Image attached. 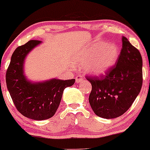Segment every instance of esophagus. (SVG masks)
Listing matches in <instances>:
<instances>
[{
    "label": "esophagus",
    "instance_id": "1",
    "mask_svg": "<svg viewBox=\"0 0 150 150\" xmlns=\"http://www.w3.org/2000/svg\"><path fill=\"white\" fill-rule=\"evenodd\" d=\"M84 80V78L83 76H81V75H78V76H77L76 78H75V80H76V83H82V82Z\"/></svg>",
    "mask_w": 150,
    "mask_h": 150
}]
</instances>
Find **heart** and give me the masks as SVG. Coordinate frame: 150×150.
<instances>
[{
  "label": "heart",
  "mask_w": 150,
  "mask_h": 150,
  "mask_svg": "<svg viewBox=\"0 0 150 150\" xmlns=\"http://www.w3.org/2000/svg\"><path fill=\"white\" fill-rule=\"evenodd\" d=\"M120 56L119 47L114 43L97 41L78 57V63L94 76H103L115 66Z\"/></svg>",
  "instance_id": "heart-1"
}]
</instances>
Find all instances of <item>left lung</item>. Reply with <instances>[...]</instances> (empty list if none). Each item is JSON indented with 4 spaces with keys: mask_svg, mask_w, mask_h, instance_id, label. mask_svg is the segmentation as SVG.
<instances>
[{
    "mask_svg": "<svg viewBox=\"0 0 150 150\" xmlns=\"http://www.w3.org/2000/svg\"><path fill=\"white\" fill-rule=\"evenodd\" d=\"M122 47L117 65L106 76L87 78L92 85L89 103L95 114L113 119L124 114L139 95L142 85V58L139 51L122 38Z\"/></svg>",
    "mask_w": 150,
    "mask_h": 150,
    "instance_id": "obj_1",
    "label": "left lung"
}]
</instances>
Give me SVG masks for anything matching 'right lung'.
Segmentation results:
<instances>
[{"label": "right lung", "instance_id": "1", "mask_svg": "<svg viewBox=\"0 0 150 150\" xmlns=\"http://www.w3.org/2000/svg\"><path fill=\"white\" fill-rule=\"evenodd\" d=\"M30 40L17 47L11 56L6 72V85L13 103L23 116L34 120H44L56 112L65 88L74 85L75 80L52 78L34 82L25 74L24 64L29 52L40 44Z\"/></svg>", "mask_w": 150, "mask_h": 150}]
</instances>
